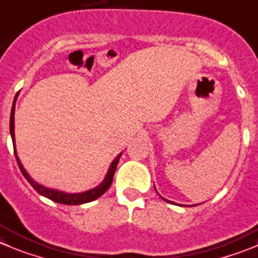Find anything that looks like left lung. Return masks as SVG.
Segmentation results:
<instances>
[{
  "mask_svg": "<svg viewBox=\"0 0 258 258\" xmlns=\"http://www.w3.org/2000/svg\"><path fill=\"white\" fill-rule=\"evenodd\" d=\"M162 199H163V197H162ZM163 200H164V201H168V200H165V199H163ZM168 202H170V201H168ZM170 204H173V202H170Z\"/></svg>",
  "mask_w": 258,
  "mask_h": 258,
  "instance_id": "obj_1",
  "label": "left lung"
}]
</instances>
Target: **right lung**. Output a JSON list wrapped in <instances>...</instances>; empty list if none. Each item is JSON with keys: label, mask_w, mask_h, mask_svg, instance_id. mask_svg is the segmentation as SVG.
Listing matches in <instances>:
<instances>
[{"label": "right lung", "mask_w": 258, "mask_h": 258, "mask_svg": "<svg viewBox=\"0 0 258 258\" xmlns=\"http://www.w3.org/2000/svg\"><path fill=\"white\" fill-rule=\"evenodd\" d=\"M18 96V95H16ZM16 96L15 99H14V104L13 108H11V115H10V134H11V139H13V144H14V153H15V158L18 160L19 168H20L21 173H23L24 177L26 178L29 183L33 186V188L38 192L42 196L47 197V199L52 200L54 202H58V204H63V205H81V204H86V202L94 201V200L99 199L105 191L110 187L113 182V175H114L115 168H117L118 160L121 158L122 153L117 156L110 164L109 169H108L107 175H105L104 180H103L102 183L99 186H96L95 188H91L89 191L85 192H80V194H66V192L62 191H57V189H52V188H47V187L42 186V184L37 183L30 175L28 174V172L25 170V168L23 167V164L20 163V159H19L18 154H16V148H15V122H14V115H15V102H16Z\"/></svg>", "instance_id": "right-lung-1"}]
</instances>
